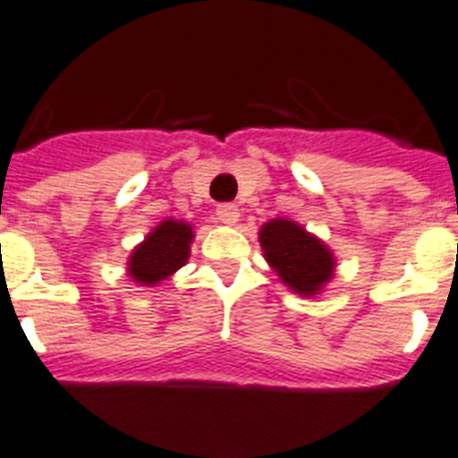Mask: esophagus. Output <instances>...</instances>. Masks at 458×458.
Returning a JSON list of instances; mask_svg holds the SVG:
<instances>
[{"label":"esophagus","mask_w":458,"mask_h":458,"mask_svg":"<svg viewBox=\"0 0 458 458\" xmlns=\"http://www.w3.org/2000/svg\"><path fill=\"white\" fill-rule=\"evenodd\" d=\"M216 218L221 223H225V225H235L240 221V209H237V205H218Z\"/></svg>","instance_id":"esophagus-1"}]
</instances>
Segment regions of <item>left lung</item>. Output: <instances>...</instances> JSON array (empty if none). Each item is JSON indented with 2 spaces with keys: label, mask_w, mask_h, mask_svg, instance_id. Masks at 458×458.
Wrapping results in <instances>:
<instances>
[{
  "label": "left lung",
  "mask_w": 458,
  "mask_h": 458,
  "mask_svg": "<svg viewBox=\"0 0 458 458\" xmlns=\"http://www.w3.org/2000/svg\"><path fill=\"white\" fill-rule=\"evenodd\" d=\"M259 242L279 282L302 298H317L335 276L333 249L291 218H270L263 223Z\"/></svg>",
  "instance_id": "8db88e82"
}]
</instances>
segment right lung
<instances>
[{"instance_id":"obj_1","label":"right lung","mask_w":458,"mask_h":458,"mask_svg":"<svg viewBox=\"0 0 458 458\" xmlns=\"http://www.w3.org/2000/svg\"><path fill=\"white\" fill-rule=\"evenodd\" d=\"M193 225L179 218H165L132 249L128 259V276L140 286H156L182 270L191 259Z\"/></svg>"}]
</instances>
